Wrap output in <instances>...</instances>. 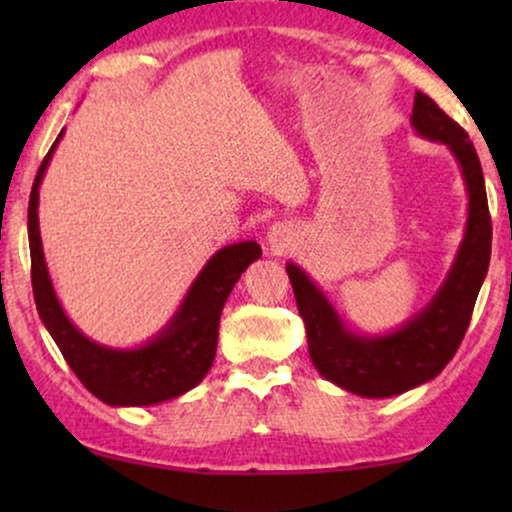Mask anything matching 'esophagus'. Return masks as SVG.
Returning <instances> with one entry per match:
<instances>
[{
    "label": "esophagus",
    "mask_w": 512,
    "mask_h": 512,
    "mask_svg": "<svg viewBox=\"0 0 512 512\" xmlns=\"http://www.w3.org/2000/svg\"><path fill=\"white\" fill-rule=\"evenodd\" d=\"M265 242H268V251L275 256H282L286 254L293 247V233L289 226H284V223H275L268 230V237H265Z\"/></svg>",
    "instance_id": "1"
}]
</instances>
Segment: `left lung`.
<instances>
[{"label":"left lung","instance_id":"1","mask_svg":"<svg viewBox=\"0 0 512 512\" xmlns=\"http://www.w3.org/2000/svg\"><path fill=\"white\" fill-rule=\"evenodd\" d=\"M410 123L422 137L450 146L468 191L464 240L431 303L398 331L366 338L349 331L321 289L296 263L286 265L298 312L305 321L314 368L328 382L366 398L403 394L433 380L450 363L471 324L475 298L492 256V216L485 177L466 130L419 90Z\"/></svg>","mask_w":512,"mask_h":512}]
</instances>
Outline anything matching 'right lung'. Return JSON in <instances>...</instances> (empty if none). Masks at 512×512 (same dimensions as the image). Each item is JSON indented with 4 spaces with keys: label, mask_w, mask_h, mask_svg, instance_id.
<instances>
[{
    "label": "right lung",
    "mask_w": 512,
    "mask_h": 512,
    "mask_svg": "<svg viewBox=\"0 0 512 512\" xmlns=\"http://www.w3.org/2000/svg\"><path fill=\"white\" fill-rule=\"evenodd\" d=\"M62 132L46 153L37 177H34L30 207H27V235H30L32 258V291L37 312L55 345L79 377L90 394L109 405H153L170 401L209 373L219 340V319L233 286L244 270L256 258H261V247L254 240L228 244L209 258L205 268L184 303L174 312L163 331L156 338L137 349H114L97 345L86 338L72 321L67 319L58 296H55L51 277L44 261L39 235V184L58 146Z\"/></svg>",
    "instance_id": "right-lung-1"
}]
</instances>
